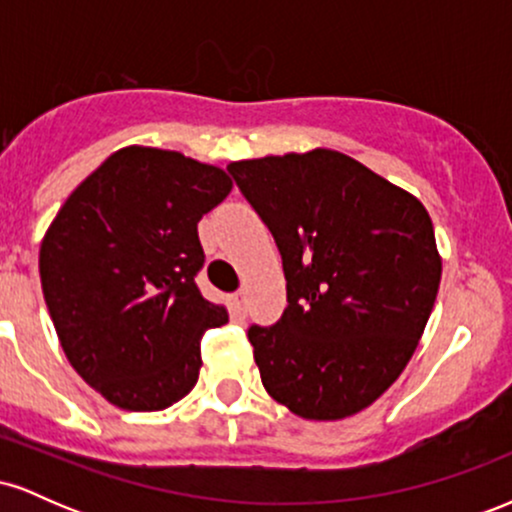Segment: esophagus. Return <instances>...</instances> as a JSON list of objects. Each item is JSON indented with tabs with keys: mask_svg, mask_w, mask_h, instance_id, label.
<instances>
[{
	"mask_svg": "<svg viewBox=\"0 0 512 512\" xmlns=\"http://www.w3.org/2000/svg\"><path fill=\"white\" fill-rule=\"evenodd\" d=\"M231 308H233V313H236L238 317L245 315V293L243 291L233 293V296H231Z\"/></svg>",
	"mask_w": 512,
	"mask_h": 512,
	"instance_id": "esophagus-1",
	"label": "esophagus"
}]
</instances>
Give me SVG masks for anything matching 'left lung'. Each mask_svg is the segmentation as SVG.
<instances>
[{
  "label": "left lung",
  "instance_id": "8db88e82",
  "mask_svg": "<svg viewBox=\"0 0 512 512\" xmlns=\"http://www.w3.org/2000/svg\"><path fill=\"white\" fill-rule=\"evenodd\" d=\"M272 231L286 305L248 339L264 390L296 416L370 407L416 351L440 286L431 216L402 187L332 149L228 166Z\"/></svg>",
  "mask_w": 512,
  "mask_h": 512
}]
</instances>
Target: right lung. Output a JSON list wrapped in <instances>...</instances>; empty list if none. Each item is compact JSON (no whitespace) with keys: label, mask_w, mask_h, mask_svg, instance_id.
Instances as JSON below:
<instances>
[{"label":"right lung","mask_w":512,"mask_h":512,"mask_svg":"<svg viewBox=\"0 0 512 512\" xmlns=\"http://www.w3.org/2000/svg\"><path fill=\"white\" fill-rule=\"evenodd\" d=\"M223 168L125 146L67 197L40 243V281L72 368L115 407L161 411L192 390L199 339L228 322L195 284L197 223L231 192Z\"/></svg>","instance_id":"right-lung-1"}]
</instances>
